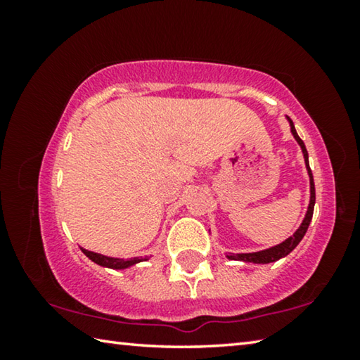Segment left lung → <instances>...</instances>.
I'll return each mask as SVG.
<instances>
[{
    "instance_id": "obj_1",
    "label": "left lung",
    "mask_w": 360,
    "mask_h": 360,
    "mask_svg": "<svg viewBox=\"0 0 360 360\" xmlns=\"http://www.w3.org/2000/svg\"><path fill=\"white\" fill-rule=\"evenodd\" d=\"M289 119V117H288ZM289 124H290V131L294 138L297 139V143L300 144L302 152H303V157H304V163H307V169H308V174H309V191H311V197H309V206H308V211H307V216H304L303 222L300 227L297 229V231L294 235L288 238L285 241H283L281 245L278 246H273L270 249H265V251H259V252H249V254H233V255H227L229 259L231 260H243V262H252V264H270V262H276L281 257H285L289 252L294 251L297 248L298 243L302 241V238L307 233V230L309 227V222H311L313 219V211H314V203H316V192H314V179H313V173L311 169H309V163H308V150L304 148V143L300 139V136L297 135L295 131V127H294V122L289 119Z\"/></svg>"
}]
</instances>
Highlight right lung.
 Segmentation results:
<instances>
[{
    "mask_svg": "<svg viewBox=\"0 0 360 360\" xmlns=\"http://www.w3.org/2000/svg\"><path fill=\"white\" fill-rule=\"evenodd\" d=\"M82 249V252L87 255L90 260H94L95 264H98L101 266H108V268H114V270H122V268H129L131 265L138 264V262H141L143 259L135 257V259H114V257H106V255H101V254H96L92 251H87V249ZM148 260V259H144Z\"/></svg>",
    "mask_w": 360,
    "mask_h": 360,
    "instance_id": "right-lung-1",
    "label": "right lung"
}]
</instances>
